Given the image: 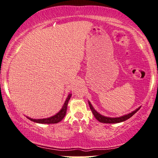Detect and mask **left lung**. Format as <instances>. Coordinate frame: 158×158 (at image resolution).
<instances>
[{"instance_id":"8db88e82","label":"left lung","mask_w":158,"mask_h":158,"mask_svg":"<svg viewBox=\"0 0 158 158\" xmlns=\"http://www.w3.org/2000/svg\"><path fill=\"white\" fill-rule=\"evenodd\" d=\"M89 107L91 109V110H92L93 114H94L95 118H96L97 120L102 123H108V124L119 123H122V122L125 121L129 118H130L132 116H133V115H134L135 113H136L137 111L140 109L139 107L138 109H137L136 110L134 111V112H132V113H130V114L124 115V116H123V117H117V118H111V117H106L102 116V115H101L100 114H99L98 112H97L96 111L94 110V108H93V106H92V104H91L89 102Z\"/></svg>"}]
</instances>
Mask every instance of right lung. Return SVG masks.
<instances>
[{"label": "right lung", "mask_w": 158, "mask_h": 158, "mask_svg": "<svg viewBox=\"0 0 158 158\" xmlns=\"http://www.w3.org/2000/svg\"><path fill=\"white\" fill-rule=\"evenodd\" d=\"M71 97H72V94H69L67 99H66L65 103H64L63 107H62L61 111H60L59 113H57L56 115H54V116L51 117L49 118H46V119H35L29 118V117H28V119H29L30 120H31L32 122H34V123H41V124H56V123H59V122L61 121L64 117H65L66 113V110H67V104L71 98Z\"/></svg>", "instance_id": "right-lung-1"}]
</instances>
